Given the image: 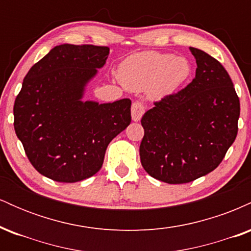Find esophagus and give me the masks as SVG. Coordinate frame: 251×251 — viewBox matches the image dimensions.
Listing matches in <instances>:
<instances>
[{
    "mask_svg": "<svg viewBox=\"0 0 251 251\" xmlns=\"http://www.w3.org/2000/svg\"><path fill=\"white\" fill-rule=\"evenodd\" d=\"M131 113H132V119L134 122H139L140 118L143 117V114L145 113V106L142 101H134L132 103V108H131Z\"/></svg>",
    "mask_w": 251,
    "mask_h": 251,
    "instance_id": "34e87169",
    "label": "esophagus"
}]
</instances>
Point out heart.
Returning a JSON list of instances; mask_svg holds the SVG:
<instances>
[{
  "instance_id": "1",
  "label": "heart",
  "mask_w": 251,
  "mask_h": 251,
  "mask_svg": "<svg viewBox=\"0 0 251 251\" xmlns=\"http://www.w3.org/2000/svg\"><path fill=\"white\" fill-rule=\"evenodd\" d=\"M191 75V65L185 57L160 51H143L126 57L120 63L118 76L127 88L165 96L180 87Z\"/></svg>"
}]
</instances>
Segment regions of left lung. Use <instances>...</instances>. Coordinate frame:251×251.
Instances as JSON below:
<instances>
[{
  "label": "left lung",
  "mask_w": 251,
  "mask_h": 251,
  "mask_svg": "<svg viewBox=\"0 0 251 251\" xmlns=\"http://www.w3.org/2000/svg\"><path fill=\"white\" fill-rule=\"evenodd\" d=\"M190 50L197 63L195 79L142 118L140 162L151 177L169 184L214 171L238 131L240 99L226 68L205 51Z\"/></svg>",
  "instance_id": "1"
}]
</instances>
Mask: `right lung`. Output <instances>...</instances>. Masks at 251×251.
<instances>
[{
  "instance_id": "add662e5",
  "label": "right lung",
  "mask_w": 251,
  "mask_h": 251,
  "mask_svg": "<svg viewBox=\"0 0 251 251\" xmlns=\"http://www.w3.org/2000/svg\"><path fill=\"white\" fill-rule=\"evenodd\" d=\"M109 48L60 45L25 76L14 103V128L31 165L47 178L75 183L101 169L108 144L131 123V100L82 101Z\"/></svg>"
}]
</instances>
